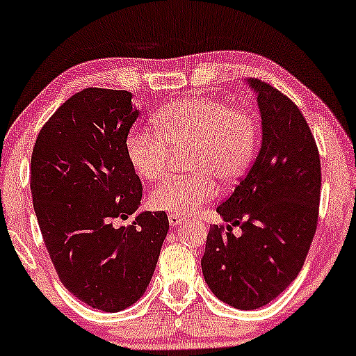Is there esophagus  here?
<instances>
[{
	"label": "esophagus",
	"instance_id": "1",
	"mask_svg": "<svg viewBox=\"0 0 356 356\" xmlns=\"http://www.w3.org/2000/svg\"><path fill=\"white\" fill-rule=\"evenodd\" d=\"M167 218H169V224H170V226H179V224H182V220H184L182 216L172 214V212H170V214L167 216Z\"/></svg>",
	"mask_w": 356,
	"mask_h": 356
}]
</instances>
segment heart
I'll use <instances>...</instances> for the list:
<instances>
[{
    "label": "heart",
    "instance_id": "b5f03b06",
    "mask_svg": "<svg viewBox=\"0 0 356 356\" xmlns=\"http://www.w3.org/2000/svg\"><path fill=\"white\" fill-rule=\"evenodd\" d=\"M154 132L132 130L125 154L136 174L157 181L169 169L172 152H184L192 174L159 184L150 192L152 209L191 216L218 195V182L232 186L252 164L259 125L244 108L212 97L172 102L152 117Z\"/></svg>",
    "mask_w": 356,
    "mask_h": 356
}]
</instances>
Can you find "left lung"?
I'll return each mask as SVG.
<instances>
[{"mask_svg":"<svg viewBox=\"0 0 356 356\" xmlns=\"http://www.w3.org/2000/svg\"><path fill=\"white\" fill-rule=\"evenodd\" d=\"M263 118L254 164L218 211L201 259L211 291L238 309H256L284 291L303 268L318 226L321 164L316 142L295 102L251 80ZM243 231L232 234V226Z\"/></svg>","mask_w":356,"mask_h":356,"instance_id":"obj_1","label":"left lung"}]
</instances>
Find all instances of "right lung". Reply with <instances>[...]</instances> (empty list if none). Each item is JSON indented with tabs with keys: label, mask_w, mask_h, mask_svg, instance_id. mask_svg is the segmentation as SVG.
<instances>
[{
	"label": "right lung",
	"mask_w": 356,
	"mask_h": 356,
	"mask_svg": "<svg viewBox=\"0 0 356 356\" xmlns=\"http://www.w3.org/2000/svg\"><path fill=\"white\" fill-rule=\"evenodd\" d=\"M127 90L83 88L42 127L31 154V195L44 246L73 296L117 313L152 280L169 219L140 212L142 182L125 154L137 120Z\"/></svg>",
	"instance_id": "1"
}]
</instances>
